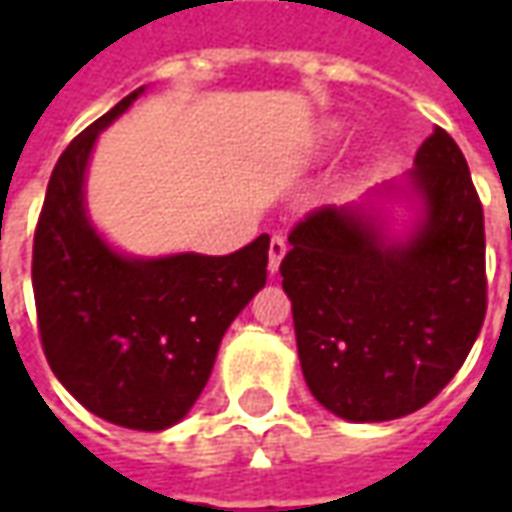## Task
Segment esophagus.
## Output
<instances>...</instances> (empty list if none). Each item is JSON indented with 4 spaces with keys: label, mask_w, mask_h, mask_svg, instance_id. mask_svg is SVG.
Returning a JSON list of instances; mask_svg holds the SVG:
<instances>
[{
    "label": "esophagus",
    "mask_w": 512,
    "mask_h": 512,
    "mask_svg": "<svg viewBox=\"0 0 512 512\" xmlns=\"http://www.w3.org/2000/svg\"><path fill=\"white\" fill-rule=\"evenodd\" d=\"M288 252V241L282 238V235H274L271 238V246H268V271L271 274H277L279 263H282V257Z\"/></svg>",
    "instance_id": "obj_1"
}]
</instances>
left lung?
<instances>
[{
  "mask_svg": "<svg viewBox=\"0 0 512 512\" xmlns=\"http://www.w3.org/2000/svg\"><path fill=\"white\" fill-rule=\"evenodd\" d=\"M415 219L395 234L385 205ZM279 266L312 397L348 422L406 417L461 370L485 318V227L461 147L444 128L414 169L365 202L323 205Z\"/></svg>",
  "mask_w": 512,
  "mask_h": 512,
  "instance_id": "1",
  "label": "left lung"
}]
</instances>
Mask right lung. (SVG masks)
<instances>
[{
	"label": "right lung",
	"mask_w": 512,
	"mask_h": 512,
	"mask_svg": "<svg viewBox=\"0 0 512 512\" xmlns=\"http://www.w3.org/2000/svg\"><path fill=\"white\" fill-rule=\"evenodd\" d=\"M126 95L65 147L51 172L32 290L54 376L87 411L131 430H167L211 378L224 332L266 285V233L233 255L131 257L95 230L84 200L98 134L134 104Z\"/></svg>",
	"instance_id": "right-lung-1"
}]
</instances>
